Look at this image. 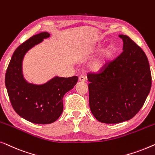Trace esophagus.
I'll return each mask as SVG.
<instances>
[{
    "mask_svg": "<svg viewBox=\"0 0 155 155\" xmlns=\"http://www.w3.org/2000/svg\"><path fill=\"white\" fill-rule=\"evenodd\" d=\"M78 81L81 82H85L86 81V78L84 76H80L79 78H78Z\"/></svg>",
    "mask_w": 155,
    "mask_h": 155,
    "instance_id": "obj_1",
    "label": "esophagus"
}]
</instances>
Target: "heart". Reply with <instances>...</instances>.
<instances>
[{"mask_svg": "<svg viewBox=\"0 0 155 155\" xmlns=\"http://www.w3.org/2000/svg\"><path fill=\"white\" fill-rule=\"evenodd\" d=\"M102 47V43H99L95 47V51L98 52ZM116 49L112 44H109L104 47L100 52L98 56L92 61L90 64V68L94 72H100L104 70L110 64L114 58Z\"/></svg>", "mask_w": 155, "mask_h": 155, "instance_id": "b5f03b06", "label": "heart"}]
</instances>
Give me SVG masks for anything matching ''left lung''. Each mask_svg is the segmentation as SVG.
Here are the masks:
<instances>
[{
	"mask_svg": "<svg viewBox=\"0 0 155 155\" xmlns=\"http://www.w3.org/2000/svg\"><path fill=\"white\" fill-rule=\"evenodd\" d=\"M123 52L99 74H90L88 80L89 105L97 121L118 124L132 119L149 94L152 77L143 51L126 35Z\"/></svg>",
	"mask_w": 155,
	"mask_h": 155,
	"instance_id": "obj_1",
	"label": "left lung"
}]
</instances>
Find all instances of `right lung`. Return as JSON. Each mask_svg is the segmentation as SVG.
I'll return each mask as SVG.
<instances>
[{
	"mask_svg": "<svg viewBox=\"0 0 155 155\" xmlns=\"http://www.w3.org/2000/svg\"><path fill=\"white\" fill-rule=\"evenodd\" d=\"M50 36L48 32H42L19 45L13 53L5 74V86L13 109L23 119L34 124L55 121L62 113L63 97L78 81L77 76H55L45 84H35L24 77L22 62L26 53Z\"/></svg>",
	"mask_w": 155,
	"mask_h": 155,
	"instance_id": "add662e5",
	"label": "right lung"
}]
</instances>
